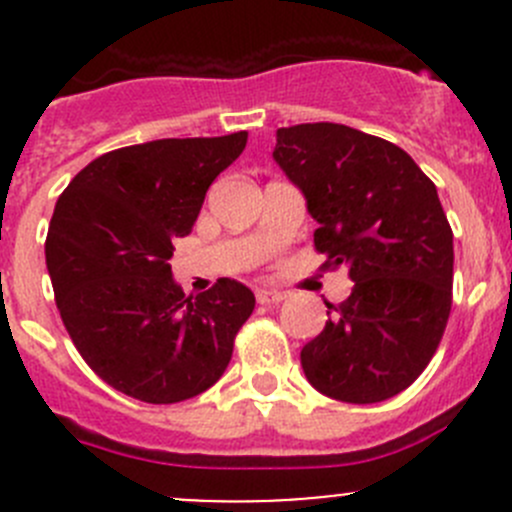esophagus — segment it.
<instances>
[{
  "label": "esophagus",
  "mask_w": 512,
  "mask_h": 512,
  "mask_svg": "<svg viewBox=\"0 0 512 512\" xmlns=\"http://www.w3.org/2000/svg\"><path fill=\"white\" fill-rule=\"evenodd\" d=\"M255 297L260 304H280L282 299H287V292H280V289L272 287H260L255 292Z\"/></svg>",
  "instance_id": "esophagus-1"
}]
</instances>
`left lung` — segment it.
I'll return each mask as SVG.
<instances>
[{
    "instance_id": "obj_1",
    "label": "left lung",
    "mask_w": 512,
    "mask_h": 512,
    "mask_svg": "<svg viewBox=\"0 0 512 512\" xmlns=\"http://www.w3.org/2000/svg\"><path fill=\"white\" fill-rule=\"evenodd\" d=\"M272 158L307 198L324 267H349L354 282L304 344V376L347 404L401 394L451 314L453 232L436 185L399 146L342 123L277 128Z\"/></svg>"
}]
</instances>
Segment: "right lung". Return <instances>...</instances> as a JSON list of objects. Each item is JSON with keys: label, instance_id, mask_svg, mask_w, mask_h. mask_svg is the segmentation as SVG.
<instances>
[{"label": "right lung", "instance_id": "right-lung-1", "mask_svg": "<svg viewBox=\"0 0 512 512\" xmlns=\"http://www.w3.org/2000/svg\"><path fill=\"white\" fill-rule=\"evenodd\" d=\"M245 143L240 131L118 148L76 173L56 203L46 270L61 322L86 364L121 394L178 404L230 364L255 294L223 277L185 297L168 260Z\"/></svg>", "mask_w": 512, "mask_h": 512}]
</instances>
